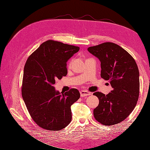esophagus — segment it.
Masks as SVG:
<instances>
[{"instance_id":"34e87169","label":"esophagus","mask_w":150,"mask_h":150,"mask_svg":"<svg viewBox=\"0 0 150 150\" xmlns=\"http://www.w3.org/2000/svg\"><path fill=\"white\" fill-rule=\"evenodd\" d=\"M80 94H81V97H84V96H89V95L91 94L90 92L87 91H84V90H82L80 91Z\"/></svg>"}]
</instances>
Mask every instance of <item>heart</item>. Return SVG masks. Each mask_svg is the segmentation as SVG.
I'll return each instance as SVG.
<instances>
[{
    "instance_id": "heart-1",
    "label": "heart",
    "mask_w": 150,
    "mask_h": 150,
    "mask_svg": "<svg viewBox=\"0 0 150 150\" xmlns=\"http://www.w3.org/2000/svg\"><path fill=\"white\" fill-rule=\"evenodd\" d=\"M71 64V61H70L69 62V63H68V66H70Z\"/></svg>"
}]
</instances>
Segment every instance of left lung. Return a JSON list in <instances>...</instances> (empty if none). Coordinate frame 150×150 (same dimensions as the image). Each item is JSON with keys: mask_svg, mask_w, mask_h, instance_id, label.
Returning <instances> with one entry per match:
<instances>
[{"mask_svg": "<svg viewBox=\"0 0 150 150\" xmlns=\"http://www.w3.org/2000/svg\"><path fill=\"white\" fill-rule=\"evenodd\" d=\"M88 50L101 61V77L109 81L112 87L107 95L93 94L99 99L98 106L93 111L94 118L103 125L118 124L131 114L138 100V66L126 50L113 42H104Z\"/></svg>", "mask_w": 150, "mask_h": 150, "instance_id": "left-lung-1", "label": "left lung"}]
</instances>
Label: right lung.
I'll list each match as a JSON object with an SVG mask.
<instances>
[{
  "instance_id": "right-lung-1",
  "label": "right lung",
  "mask_w": 150,
  "mask_h": 150,
  "mask_svg": "<svg viewBox=\"0 0 150 150\" xmlns=\"http://www.w3.org/2000/svg\"><path fill=\"white\" fill-rule=\"evenodd\" d=\"M79 47L54 40L43 42L28 58L24 66L22 96L34 121L49 131H59L70 123L71 106L80 98L72 88L56 91L53 84L67 73L66 62Z\"/></svg>"
}]
</instances>
